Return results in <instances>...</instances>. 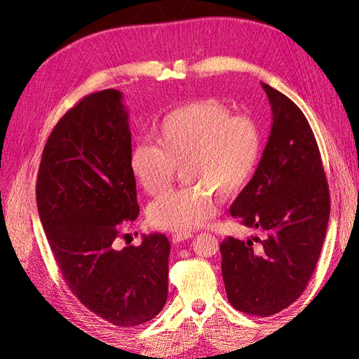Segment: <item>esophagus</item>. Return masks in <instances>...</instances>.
I'll use <instances>...</instances> for the list:
<instances>
[{
    "mask_svg": "<svg viewBox=\"0 0 359 359\" xmlns=\"http://www.w3.org/2000/svg\"><path fill=\"white\" fill-rule=\"evenodd\" d=\"M189 238H191V233H174L171 236V241L172 243H180L182 241H187Z\"/></svg>",
    "mask_w": 359,
    "mask_h": 359,
    "instance_id": "34e87169",
    "label": "esophagus"
}]
</instances>
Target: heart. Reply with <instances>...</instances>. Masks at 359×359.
<instances>
[{
    "label": "heart",
    "instance_id": "1",
    "mask_svg": "<svg viewBox=\"0 0 359 359\" xmlns=\"http://www.w3.org/2000/svg\"><path fill=\"white\" fill-rule=\"evenodd\" d=\"M154 144L134 143L128 165L144 193L156 196L170 185L175 166L187 184L149 205V222L160 230L188 233L215 217L212 193L230 199L245 188L262 156V133L250 116L215 98L194 100L166 112L152 126Z\"/></svg>",
    "mask_w": 359,
    "mask_h": 359
}]
</instances>
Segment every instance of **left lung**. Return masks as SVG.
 Returning <instances> with one entry per match:
<instances>
[{
  "instance_id": "8db88e82",
  "label": "left lung",
  "mask_w": 359,
  "mask_h": 359,
  "mask_svg": "<svg viewBox=\"0 0 359 359\" xmlns=\"http://www.w3.org/2000/svg\"><path fill=\"white\" fill-rule=\"evenodd\" d=\"M271 106L269 142L250 184L230 207L261 233L220 243L228 301L247 315L271 316L306 290L330 217V194L313 131L302 111L262 83Z\"/></svg>"
}]
</instances>
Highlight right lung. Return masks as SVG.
Segmentation results:
<instances>
[{
    "label": "right lung",
    "instance_id": "add662e5",
    "mask_svg": "<svg viewBox=\"0 0 359 359\" xmlns=\"http://www.w3.org/2000/svg\"><path fill=\"white\" fill-rule=\"evenodd\" d=\"M117 89L90 94L50 133L38 170L36 205L63 279L80 302L114 325L135 327L168 297L170 241L143 236L116 248L120 226L139 216L128 111Z\"/></svg>",
    "mask_w": 359,
    "mask_h": 359
}]
</instances>
